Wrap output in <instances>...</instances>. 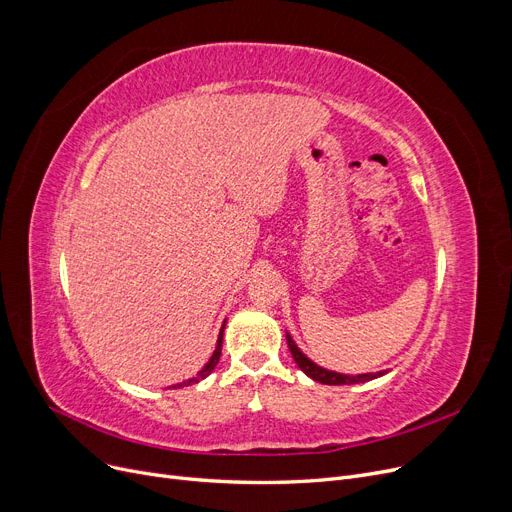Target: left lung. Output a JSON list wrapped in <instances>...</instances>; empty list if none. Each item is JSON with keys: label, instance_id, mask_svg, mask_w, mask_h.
I'll return each instance as SVG.
<instances>
[{"label": "left lung", "instance_id": "1", "mask_svg": "<svg viewBox=\"0 0 512 512\" xmlns=\"http://www.w3.org/2000/svg\"><path fill=\"white\" fill-rule=\"evenodd\" d=\"M285 339H287V346H289V352L291 356H294L298 367L314 381L319 383H325V385H352V383H364V381H371V379H377L381 375H385L387 371H377V373H362V375H344V373H335V371H327L323 367H319V364L312 362L304 352H300V348L296 346L294 339H291L289 333H285Z\"/></svg>", "mask_w": 512, "mask_h": 512}]
</instances>
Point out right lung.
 Here are the masks:
<instances>
[{
	"label": "right lung",
	"instance_id": "1",
	"mask_svg": "<svg viewBox=\"0 0 512 512\" xmlns=\"http://www.w3.org/2000/svg\"><path fill=\"white\" fill-rule=\"evenodd\" d=\"M223 331H225V325L221 327V333H218V339H216V348H214V354L210 356V360L206 362V367L196 375V377H191V379H187V381H183V383H177V385H173V389H177V387H183V385H191V383H198V381H202V379H206L212 371H214V367L218 364V358H221V350H223Z\"/></svg>",
	"mask_w": 512,
	"mask_h": 512
}]
</instances>
